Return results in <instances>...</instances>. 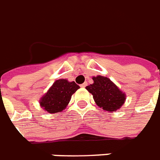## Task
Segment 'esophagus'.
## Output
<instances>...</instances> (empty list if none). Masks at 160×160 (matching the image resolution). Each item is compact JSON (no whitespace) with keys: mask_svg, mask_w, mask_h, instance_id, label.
<instances>
[{"mask_svg":"<svg viewBox=\"0 0 160 160\" xmlns=\"http://www.w3.org/2000/svg\"><path fill=\"white\" fill-rule=\"evenodd\" d=\"M86 85H87V83L85 82V83H84V84H82V85H80V87H81V88H85V86H86Z\"/></svg>","mask_w":160,"mask_h":160,"instance_id":"esophagus-1","label":"esophagus"}]
</instances>
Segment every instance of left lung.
Instances as JSON below:
<instances>
[{
  "instance_id": "1",
  "label": "left lung",
  "mask_w": 160,
  "mask_h": 160,
  "mask_svg": "<svg viewBox=\"0 0 160 160\" xmlns=\"http://www.w3.org/2000/svg\"><path fill=\"white\" fill-rule=\"evenodd\" d=\"M93 84L85 89L93 95L95 104L104 111L114 112L124 105L126 95L108 77L93 76Z\"/></svg>"
}]
</instances>
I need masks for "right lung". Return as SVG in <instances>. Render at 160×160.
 Wrapping results in <instances>:
<instances>
[{"mask_svg":"<svg viewBox=\"0 0 160 160\" xmlns=\"http://www.w3.org/2000/svg\"><path fill=\"white\" fill-rule=\"evenodd\" d=\"M78 89H80V86L75 81L70 82L66 79L55 80L47 92L41 96L40 105L45 111L51 114L63 111Z\"/></svg>","mask_w":160,"mask_h":160,"instance_id":"1","label":"right lung"}]
</instances>
